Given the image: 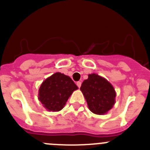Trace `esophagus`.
Returning <instances> with one entry per match:
<instances>
[{"instance_id": "34e87169", "label": "esophagus", "mask_w": 150, "mask_h": 150, "mask_svg": "<svg viewBox=\"0 0 150 150\" xmlns=\"http://www.w3.org/2000/svg\"><path fill=\"white\" fill-rule=\"evenodd\" d=\"M76 84H77V86H78V88H80L81 86V81H78Z\"/></svg>"}]
</instances>
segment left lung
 Here are the masks:
<instances>
[{"label": "left lung", "instance_id": "1", "mask_svg": "<svg viewBox=\"0 0 150 150\" xmlns=\"http://www.w3.org/2000/svg\"><path fill=\"white\" fill-rule=\"evenodd\" d=\"M88 106L92 112L105 114L115 104V91L106 79L96 74L88 75L81 87Z\"/></svg>", "mask_w": 150, "mask_h": 150}]
</instances>
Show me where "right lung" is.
Segmentation results:
<instances>
[{
  "label": "right lung",
  "mask_w": 150,
  "mask_h": 150,
  "mask_svg": "<svg viewBox=\"0 0 150 150\" xmlns=\"http://www.w3.org/2000/svg\"><path fill=\"white\" fill-rule=\"evenodd\" d=\"M78 88L69 76L57 72L48 78L39 89V100L48 110L59 111Z\"/></svg>",
  "instance_id": "obj_1"
}]
</instances>
